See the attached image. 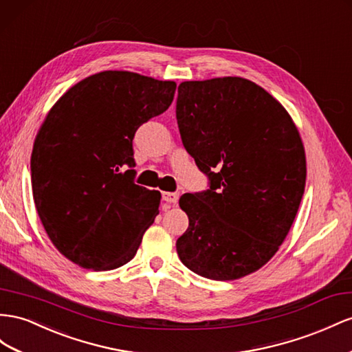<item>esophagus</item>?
<instances>
[{
  "label": "esophagus",
  "mask_w": 352,
  "mask_h": 352,
  "mask_svg": "<svg viewBox=\"0 0 352 352\" xmlns=\"http://www.w3.org/2000/svg\"><path fill=\"white\" fill-rule=\"evenodd\" d=\"M163 199L168 204H177L179 194L177 192H163Z\"/></svg>",
  "instance_id": "esophagus-1"
}]
</instances>
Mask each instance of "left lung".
Segmentation results:
<instances>
[{"instance_id": "8db88e82", "label": "left lung", "mask_w": 352, "mask_h": 352, "mask_svg": "<svg viewBox=\"0 0 352 352\" xmlns=\"http://www.w3.org/2000/svg\"><path fill=\"white\" fill-rule=\"evenodd\" d=\"M176 120L208 189L179 206L189 226L176 241L186 268L235 280L263 267L289 234L305 191L299 131L271 94L240 77L185 81Z\"/></svg>"}]
</instances>
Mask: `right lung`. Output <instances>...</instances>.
Returning a JSON list of instances; mask_svg holds the SVG:
<instances>
[{
    "label": "right lung",
    "mask_w": 352,
    "mask_h": 352,
    "mask_svg": "<svg viewBox=\"0 0 352 352\" xmlns=\"http://www.w3.org/2000/svg\"><path fill=\"white\" fill-rule=\"evenodd\" d=\"M175 90L173 81L103 71L50 109L32 149V194L47 235L74 263L108 271L136 254L161 194L135 184L133 138Z\"/></svg>",
    "instance_id": "obj_1"
}]
</instances>
